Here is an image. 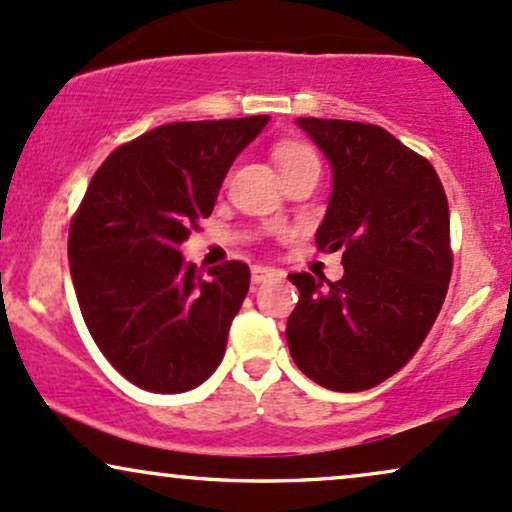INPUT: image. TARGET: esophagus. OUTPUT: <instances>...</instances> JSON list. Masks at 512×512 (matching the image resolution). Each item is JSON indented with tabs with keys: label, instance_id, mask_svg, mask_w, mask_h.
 I'll return each mask as SVG.
<instances>
[{
	"label": "esophagus",
	"instance_id": "esophagus-1",
	"mask_svg": "<svg viewBox=\"0 0 512 512\" xmlns=\"http://www.w3.org/2000/svg\"><path fill=\"white\" fill-rule=\"evenodd\" d=\"M275 273H278V270H275V268L254 266V268H251V282H254V285H261V282H266L268 278H273Z\"/></svg>",
	"mask_w": 512,
	"mask_h": 512
}]
</instances>
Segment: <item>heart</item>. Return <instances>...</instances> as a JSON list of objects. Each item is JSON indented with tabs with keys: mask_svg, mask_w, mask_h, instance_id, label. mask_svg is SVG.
I'll use <instances>...</instances> for the list:
<instances>
[{
	"mask_svg": "<svg viewBox=\"0 0 512 512\" xmlns=\"http://www.w3.org/2000/svg\"><path fill=\"white\" fill-rule=\"evenodd\" d=\"M311 150L304 146H297V143H282V146L275 148V160H278V167L282 165H290V162L311 158Z\"/></svg>",
	"mask_w": 512,
	"mask_h": 512,
	"instance_id": "1",
	"label": "heart"
}]
</instances>
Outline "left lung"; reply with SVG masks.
<instances>
[{
  "label": "left lung",
  "instance_id": "obj_1",
  "mask_svg": "<svg viewBox=\"0 0 512 512\" xmlns=\"http://www.w3.org/2000/svg\"><path fill=\"white\" fill-rule=\"evenodd\" d=\"M297 126L333 170L316 244L345 249V275H290L299 302L287 345L318 386L359 393L398 374L441 311L453 270L448 198L429 160L381 126L316 117Z\"/></svg>",
  "mask_w": 512,
  "mask_h": 512
}]
</instances>
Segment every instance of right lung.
I'll return each mask as SVG.
<instances>
[{
    "mask_svg": "<svg viewBox=\"0 0 512 512\" xmlns=\"http://www.w3.org/2000/svg\"><path fill=\"white\" fill-rule=\"evenodd\" d=\"M268 114L165 124L100 165L69 230V266L83 321L105 359L150 393L201 386L225 357L249 266L198 275L179 244L208 218L237 155Z\"/></svg>",
    "mask_w": 512,
    "mask_h": 512,
    "instance_id": "1",
    "label": "right lung"
}]
</instances>
